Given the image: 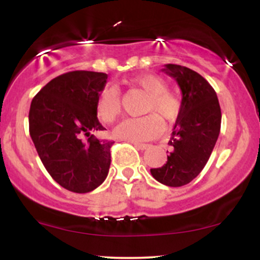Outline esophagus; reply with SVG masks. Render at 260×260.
I'll return each mask as SVG.
<instances>
[{"label":"esophagus","instance_id":"34e87169","mask_svg":"<svg viewBox=\"0 0 260 260\" xmlns=\"http://www.w3.org/2000/svg\"><path fill=\"white\" fill-rule=\"evenodd\" d=\"M134 147L140 149V150H145V149L150 148V144H143V143H133Z\"/></svg>","mask_w":260,"mask_h":260}]
</instances>
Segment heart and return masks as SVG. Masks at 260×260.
<instances>
[{"instance_id":"b5f03b06","label":"heart","mask_w":260,"mask_h":260,"mask_svg":"<svg viewBox=\"0 0 260 260\" xmlns=\"http://www.w3.org/2000/svg\"><path fill=\"white\" fill-rule=\"evenodd\" d=\"M129 83L147 92L143 112L151 113L138 118H128L121 122L113 131L117 138L126 142H145L154 139L162 131V122H174L180 116L181 100L169 91V83L157 74L147 73L137 76ZM98 117L104 123H112L122 111L120 92L115 88H106L100 92L95 106Z\"/></svg>"}]
</instances>
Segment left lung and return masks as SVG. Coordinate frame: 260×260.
<instances>
[{"label":"left lung","instance_id":"obj_1","mask_svg":"<svg viewBox=\"0 0 260 260\" xmlns=\"http://www.w3.org/2000/svg\"><path fill=\"white\" fill-rule=\"evenodd\" d=\"M162 71L180 85L181 112L169 142L172 151L168 161L150 172L165 186L181 187L194 180L207 165L220 133L221 110L215 90L199 73L171 63Z\"/></svg>","mask_w":260,"mask_h":260}]
</instances>
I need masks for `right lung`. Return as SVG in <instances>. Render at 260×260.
<instances>
[{
  "mask_svg": "<svg viewBox=\"0 0 260 260\" xmlns=\"http://www.w3.org/2000/svg\"><path fill=\"white\" fill-rule=\"evenodd\" d=\"M106 80V73L73 71L50 80L31 101L35 149L50 176L71 192H91L109 174L113 142L92 134L105 129L95 106Z\"/></svg>",
  "mask_w": 260,
  "mask_h": 260,
  "instance_id": "right-lung-1",
  "label": "right lung"
}]
</instances>
